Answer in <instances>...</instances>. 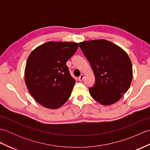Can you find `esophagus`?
Wrapping results in <instances>:
<instances>
[{
    "label": "esophagus",
    "instance_id": "34e87169",
    "mask_svg": "<svg viewBox=\"0 0 150 150\" xmlns=\"http://www.w3.org/2000/svg\"><path fill=\"white\" fill-rule=\"evenodd\" d=\"M78 79H79V81H82V80H83V79H84V75H82V74L81 75V76L78 78Z\"/></svg>",
    "mask_w": 150,
    "mask_h": 150
}]
</instances>
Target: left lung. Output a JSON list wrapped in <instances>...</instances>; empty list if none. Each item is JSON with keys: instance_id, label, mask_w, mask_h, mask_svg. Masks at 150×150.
I'll return each mask as SVG.
<instances>
[{"instance_id": "obj_1", "label": "left lung", "mask_w": 150, "mask_h": 150, "mask_svg": "<svg viewBox=\"0 0 150 150\" xmlns=\"http://www.w3.org/2000/svg\"><path fill=\"white\" fill-rule=\"evenodd\" d=\"M93 69L95 84L89 88L92 98L108 106L119 100L128 90L133 77L132 64L126 52L107 40L79 43Z\"/></svg>"}]
</instances>
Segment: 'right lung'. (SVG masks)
Returning <instances> with one entry per match:
<instances>
[{"instance_id": "add662e5", "label": "right lung", "mask_w": 150, "mask_h": 150, "mask_svg": "<svg viewBox=\"0 0 150 150\" xmlns=\"http://www.w3.org/2000/svg\"><path fill=\"white\" fill-rule=\"evenodd\" d=\"M78 47L73 42H47L30 54L25 82L31 96L42 106L57 109L68 100L75 80L66 64Z\"/></svg>"}]
</instances>
